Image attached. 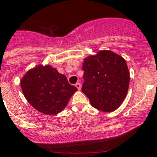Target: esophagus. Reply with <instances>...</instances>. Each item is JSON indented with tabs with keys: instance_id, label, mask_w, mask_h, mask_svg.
<instances>
[{
	"instance_id": "esophagus-1",
	"label": "esophagus",
	"mask_w": 157,
	"mask_h": 157,
	"mask_svg": "<svg viewBox=\"0 0 157 157\" xmlns=\"http://www.w3.org/2000/svg\"><path fill=\"white\" fill-rule=\"evenodd\" d=\"M75 86L77 87V89L80 91V90L81 89V84L80 83V82H77L76 84H75Z\"/></svg>"
}]
</instances>
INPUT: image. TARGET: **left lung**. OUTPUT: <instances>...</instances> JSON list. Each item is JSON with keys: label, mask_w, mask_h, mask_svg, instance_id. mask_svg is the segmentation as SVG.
<instances>
[{"label": "left lung", "mask_w": 157, "mask_h": 157, "mask_svg": "<svg viewBox=\"0 0 157 157\" xmlns=\"http://www.w3.org/2000/svg\"><path fill=\"white\" fill-rule=\"evenodd\" d=\"M85 82L82 91L95 109L112 112L127 95L130 73L122 56L101 50L86 57L82 63Z\"/></svg>", "instance_id": "obj_1"}]
</instances>
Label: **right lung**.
<instances>
[{
	"label": "right lung",
	"mask_w": 157,
	"mask_h": 157,
	"mask_svg": "<svg viewBox=\"0 0 157 157\" xmlns=\"http://www.w3.org/2000/svg\"><path fill=\"white\" fill-rule=\"evenodd\" d=\"M21 86L29 103L46 115L61 112L77 91L65 75L49 65L40 64L29 70L21 79Z\"/></svg>",
	"instance_id": "1"
}]
</instances>
